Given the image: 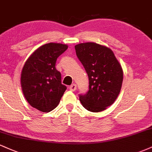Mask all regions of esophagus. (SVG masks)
Here are the masks:
<instances>
[{"label":"esophagus","mask_w":152,"mask_h":152,"mask_svg":"<svg viewBox=\"0 0 152 152\" xmlns=\"http://www.w3.org/2000/svg\"><path fill=\"white\" fill-rule=\"evenodd\" d=\"M76 83H73L72 85H71L70 86H69V89H70L71 91H74L76 90Z\"/></svg>","instance_id":"34e87169"}]
</instances>
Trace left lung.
Segmentation results:
<instances>
[{
  "instance_id": "left-lung-1",
  "label": "left lung",
  "mask_w": 152,
  "mask_h": 152,
  "mask_svg": "<svg viewBox=\"0 0 152 152\" xmlns=\"http://www.w3.org/2000/svg\"><path fill=\"white\" fill-rule=\"evenodd\" d=\"M78 59L89 80V89L80 95L82 106L91 112L107 109L117 99L123 82V69L111 48L94 42L75 46Z\"/></svg>"
}]
</instances>
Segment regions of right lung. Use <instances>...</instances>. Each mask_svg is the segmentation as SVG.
Segmentation results:
<instances>
[{
  "label": "right lung",
  "instance_id": "add662e5",
  "mask_svg": "<svg viewBox=\"0 0 152 152\" xmlns=\"http://www.w3.org/2000/svg\"><path fill=\"white\" fill-rule=\"evenodd\" d=\"M66 44L49 43L38 48L28 58L20 75V86L30 105L42 112H49L58 105L66 86L55 66Z\"/></svg>",
  "mask_w": 152,
  "mask_h": 152
}]
</instances>
